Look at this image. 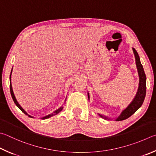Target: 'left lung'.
Wrapping results in <instances>:
<instances>
[{
  "instance_id": "left-lung-1",
  "label": "left lung",
  "mask_w": 156,
  "mask_h": 156,
  "mask_svg": "<svg viewBox=\"0 0 156 156\" xmlns=\"http://www.w3.org/2000/svg\"><path fill=\"white\" fill-rule=\"evenodd\" d=\"M133 52L134 54L135 60H136V65L137 70L138 76H139V84H138V88L135 97L133 99L132 101L130 102V104L127 106L125 109H124L120 115L117 118L115 119L116 121H122L126 119L129 118L130 116L132 115L136 111V110L142 106V104L145 100V95H146V76L145 72H144L143 67L142 64L140 63V57L138 56V53L134 48H132ZM88 98L89 100V94L88 93ZM99 116L102 117L105 119L110 120V118L107 117L106 116H104L102 115L98 114Z\"/></svg>"
}]
</instances>
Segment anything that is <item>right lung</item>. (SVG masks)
<instances>
[{"label":"right lung","instance_id":"1","mask_svg":"<svg viewBox=\"0 0 156 156\" xmlns=\"http://www.w3.org/2000/svg\"><path fill=\"white\" fill-rule=\"evenodd\" d=\"M12 69H13V68H12ZM12 69H11V74H10V77H9V78H10V92H11V97H12V99H13V101H14V103H15V104L16 105L18 106L20 109L22 111V112H24L25 115H28L29 116V117H31V118H33L32 116H30V115H29V114H28V113L25 111V110L22 108L21 107V106L19 104V103L18 102V101H17V100H16V97H15V95H14V93H13V89H12V85H11V73H12ZM63 106H61V107H60L58 109H57L56 110H55V112H52V114H50V115H47V116H45V117H42V118H41V119H48V118H50V117H52V116H54V115H57L58 112H60L62 110H63Z\"/></svg>","mask_w":156,"mask_h":156}]
</instances>
